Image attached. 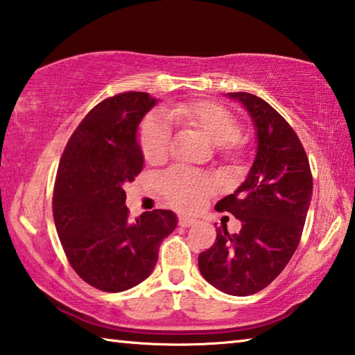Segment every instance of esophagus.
Wrapping results in <instances>:
<instances>
[{
  "instance_id": "1",
  "label": "esophagus",
  "mask_w": 355,
  "mask_h": 355,
  "mask_svg": "<svg viewBox=\"0 0 355 355\" xmlns=\"http://www.w3.org/2000/svg\"><path fill=\"white\" fill-rule=\"evenodd\" d=\"M196 222H197V218L189 217V216H180L178 217L180 227H191V225H194Z\"/></svg>"
}]
</instances>
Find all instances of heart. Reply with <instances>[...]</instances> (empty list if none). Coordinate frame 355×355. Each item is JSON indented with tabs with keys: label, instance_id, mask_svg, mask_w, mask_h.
<instances>
[{
	"label": "heart",
	"instance_id": "obj_1",
	"mask_svg": "<svg viewBox=\"0 0 355 355\" xmlns=\"http://www.w3.org/2000/svg\"><path fill=\"white\" fill-rule=\"evenodd\" d=\"M171 122L183 124L203 132L211 143L225 153L237 149L239 124L233 114L212 102H182L164 108ZM141 150L147 163H161L169 153L171 128L164 118L153 114L141 128ZM159 188L169 202L184 211L200 208L214 191V183L203 173L182 166L171 167L159 177Z\"/></svg>",
	"mask_w": 355,
	"mask_h": 355
}]
</instances>
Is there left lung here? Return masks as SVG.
<instances>
[{
  "label": "left lung",
  "mask_w": 355,
  "mask_h": 355,
  "mask_svg": "<svg viewBox=\"0 0 355 355\" xmlns=\"http://www.w3.org/2000/svg\"><path fill=\"white\" fill-rule=\"evenodd\" d=\"M241 102L256 132V157L243 183L218 200L217 211L242 222L239 233L217 227V239L198 254L203 278L223 293L247 296L267 287L298 247L312 200L304 147L287 121L250 93H227Z\"/></svg>",
  "instance_id": "8db88e82"
}]
</instances>
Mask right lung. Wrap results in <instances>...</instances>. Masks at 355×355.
<instances>
[{"label": "right lung", "mask_w": 355, "mask_h": 355, "mask_svg": "<svg viewBox=\"0 0 355 355\" xmlns=\"http://www.w3.org/2000/svg\"><path fill=\"white\" fill-rule=\"evenodd\" d=\"M158 99L128 92L102 101L76 128L57 171L53 212L76 273L104 292H124L149 278L158 248L177 227L169 209L128 220L124 184L143 171L138 128Z\"/></svg>", "instance_id": "1"}]
</instances>
